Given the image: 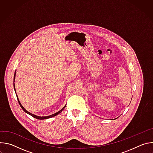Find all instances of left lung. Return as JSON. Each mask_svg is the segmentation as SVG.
Masks as SVG:
<instances>
[{
    "mask_svg": "<svg viewBox=\"0 0 153 153\" xmlns=\"http://www.w3.org/2000/svg\"><path fill=\"white\" fill-rule=\"evenodd\" d=\"M116 119H117V118H116Z\"/></svg>",
    "mask_w": 153,
    "mask_h": 153,
    "instance_id": "left-lung-1",
    "label": "left lung"
}]
</instances>
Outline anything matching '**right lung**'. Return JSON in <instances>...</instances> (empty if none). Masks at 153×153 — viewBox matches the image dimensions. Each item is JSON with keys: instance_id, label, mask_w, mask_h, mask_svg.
<instances>
[{"instance_id": "obj_1", "label": "right lung", "mask_w": 153, "mask_h": 153, "mask_svg": "<svg viewBox=\"0 0 153 153\" xmlns=\"http://www.w3.org/2000/svg\"><path fill=\"white\" fill-rule=\"evenodd\" d=\"M16 71H15V73H14V81H13V85H14V91H15V93H16V96H17V100H18V102H19V105H20V107L22 108V110L26 113H27V114H30V116H31L32 117H33L34 118H36V119H39V120H43V119H49V118H51V117H54V116H57V115H58L59 113H60L62 111H63V109L65 108V106H66V105H67V104L65 105L62 109L61 110H60V111H59L58 112H57V113H54V114H51V115H50V116H36L35 114H32V113H31L30 112H28L27 110H26L24 108V107L22 105V104H21V103L20 102V101H19V98H18V96H17V94H16V88H15V85H14V80H15V78H16Z\"/></svg>"}]
</instances>
